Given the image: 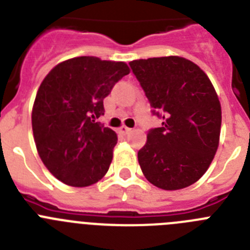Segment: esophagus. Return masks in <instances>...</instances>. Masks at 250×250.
Instances as JSON below:
<instances>
[{
  "label": "esophagus",
  "instance_id": "obj_1",
  "mask_svg": "<svg viewBox=\"0 0 250 250\" xmlns=\"http://www.w3.org/2000/svg\"><path fill=\"white\" fill-rule=\"evenodd\" d=\"M130 131H131V129H130V127L124 126V125L120 127V132H121V134H129Z\"/></svg>",
  "mask_w": 250,
  "mask_h": 250
}]
</instances>
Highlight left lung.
<instances>
[{
    "label": "left lung",
    "instance_id": "1",
    "mask_svg": "<svg viewBox=\"0 0 250 250\" xmlns=\"http://www.w3.org/2000/svg\"><path fill=\"white\" fill-rule=\"evenodd\" d=\"M152 115L163 120L139 150L143 174L152 185L178 190L199 180L219 145L222 109L202 68L179 56L129 62Z\"/></svg>",
    "mask_w": 250,
    "mask_h": 250
}]
</instances>
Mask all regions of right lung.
<instances>
[{"instance_id": "1", "label": "right lung", "mask_w": 250, "mask_h": 250, "mask_svg": "<svg viewBox=\"0 0 250 250\" xmlns=\"http://www.w3.org/2000/svg\"><path fill=\"white\" fill-rule=\"evenodd\" d=\"M130 72L125 62L74 57L55 66L32 109L37 151L50 173L71 187H89L109 170L118 136L98 121L104 99Z\"/></svg>"}]
</instances>
